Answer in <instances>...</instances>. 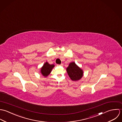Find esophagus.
<instances>
[{
    "label": "esophagus",
    "mask_w": 122,
    "mask_h": 122,
    "mask_svg": "<svg viewBox=\"0 0 122 122\" xmlns=\"http://www.w3.org/2000/svg\"><path fill=\"white\" fill-rule=\"evenodd\" d=\"M64 64H61L60 65H57V66H63Z\"/></svg>",
    "instance_id": "34e87169"
}]
</instances>
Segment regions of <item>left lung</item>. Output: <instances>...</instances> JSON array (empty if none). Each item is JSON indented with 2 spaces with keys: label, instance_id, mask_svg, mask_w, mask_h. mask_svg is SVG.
Wrapping results in <instances>:
<instances>
[{
  "label": "left lung",
  "instance_id": "1",
  "mask_svg": "<svg viewBox=\"0 0 122 122\" xmlns=\"http://www.w3.org/2000/svg\"><path fill=\"white\" fill-rule=\"evenodd\" d=\"M67 73L73 81L80 80L83 75L82 70L79 68L74 62L71 63L66 68Z\"/></svg>",
  "mask_w": 122,
  "mask_h": 122
}]
</instances>
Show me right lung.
Segmentation results:
<instances>
[{"label": "right lung", "instance_id": "1", "mask_svg": "<svg viewBox=\"0 0 122 122\" xmlns=\"http://www.w3.org/2000/svg\"><path fill=\"white\" fill-rule=\"evenodd\" d=\"M54 67V65H50L48 62H46L41 68V73L44 76L46 77L50 73L52 68Z\"/></svg>", "mask_w": 122, "mask_h": 122}]
</instances>
